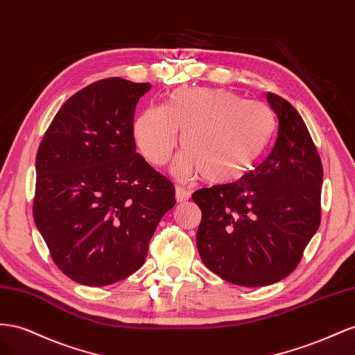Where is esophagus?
<instances>
[{
	"instance_id": "34e87169",
	"label": "esophagus",
	"mask_w": 355,
	"mask_h": 355,
	"mask_svg": "<svg viewBox=\"0 0 355 355\" xmlns=\"http://www.w3.org/2000/svg\"><path fill=\"white\" fill-rule=\"evenodd\" d=\"M175 198H177V202H186V200H189L190 193L184 187L177 186L175 187Z\"/></svg>"
}]
</instances>
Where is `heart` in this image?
<instances>
[{"label": "heart", "mask_w": 355, "mask_h": 355, "mask_svg": "<svg viewBox=\"0 0 355 355\" xmlns=\"http://www.w3.org/2000/svg\"><path fill=\"white\" fill-rule=\"evenodd\" d=\"M275 114L225 89H180L165 107L148 105L135 120L134 135L151 165H165L181 134L178 175L200 172L209 183H229L254 166L275 132Z\"/></svg>", "instance_id": "heart-1"}]
</instances>
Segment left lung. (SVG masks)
Returning a JSON list of instances; mask_svg holds the SVG:
<instances>
[{
    "label": "left lung",
    "instance_id": "8db88e82",
    "mask_svg": "<svg viewBox=\"0 0 355 355\" xmlns=\"http://www.w3.org/2000/svg\"><path fill=\"white\" fill-rule=\"evenodd\" d=\"M278 119L269 155L235 183L193 193L202 218L204 265L227 282L261 287L288 277L321 221L322 164L309 130L287 99L272 92Z\"/></svg>",
    "mask_w": 355,
    "mask_h": 355
}]
</instances>
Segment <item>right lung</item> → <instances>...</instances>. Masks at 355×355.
<instances>
[{
  "label": "right lung",
  "instance_id": "right-lung-1",
  "mask_svg": "<svg viewBox=\"0 0 355 355\" xmlns=\"http://www.w3.org/2000/svg\"><path fill=\"white\" fill-rule=\"evenodd\" d=\"M150 83L110 77L59 108L35 159V226L58 269L103 287L144 265L175 187L137 153L134 114Z\"/></svg>",
  "mask_w": 355,
  "mask_h": 355
}]
</instances>
